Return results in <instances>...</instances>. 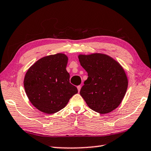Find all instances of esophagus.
<instances>
[{"label": "esophagus", "mask_w": 151, "mask_h": 151, "mask_svg": "<svg viewBox=\"0 0 151 151\" xmlns=\"http://www.w3.org/2000/svg\"><path fill=\"white\" fill-rule=\"evenodd\" d=\"M77 89H78V92H79V91H81V86H78Z\"/></svg>", "instance_id": "obj_1"}]
</instances>
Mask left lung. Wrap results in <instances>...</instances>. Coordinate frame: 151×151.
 Returning <instances> with one entry per match:
<instances>
[{
  "label": "left lung",
  "instance_id": "obj_1",
  "mask_svg": "<svg viewBox=\"0 0 151 151\" xmlns=\"http://www.w3.org/2000/svg\"><path fill=\"white\" fill-rule=\"evenodd\" d=\"M81 66L88 77L80 94L91 110L100 114L114 111L122 102L128 88L124 69L113 58L101 53L79 54Z\"/></svg>",
  "mask_w": 151,
  "mask_h": 151
}]
</instances>
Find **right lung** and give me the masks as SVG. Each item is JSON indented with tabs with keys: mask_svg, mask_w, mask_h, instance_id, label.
<instances>
[{
	"mask_svg": "<svg viewBox=\"0 0 151 151\" xmlns=\"http://www.w3.org/2000/svg\"><path fill=\"white\" fill-rule=\"evenodd\" d=\"M68 57L58 53L40 58L27 71L23 85L29 101L38 110L54 114L63 109L78 93L69 82Z\"/></svg>",
	"mask_w": 151,
	"mask_h": 151,
	"instance_id": "obj_1",
	"label": "right lung"
}]
</instances>
